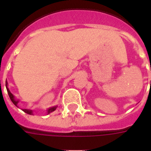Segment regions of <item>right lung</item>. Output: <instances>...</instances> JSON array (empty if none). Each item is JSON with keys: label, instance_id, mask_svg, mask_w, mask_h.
Wrapping results in <instances>:
<instances>
[{"label": "right lung", "instance_id": "obj_1", "mask_svg": "<svg viewBox=\"0 0 151 151\" xmlns=\"http://www.w3.org/2000/svg\"><path fill=\"white\" fill-rule=\"evenodd\" d=\"M7 85H8V83H7V81H6V88H7V91H8V96H9V97H10V99H11V100H12V103H14V104H15V106H17V103H18V102H19V101L15 100V98H14V96H13V95L12 94V93H11V92H10V91H9V89H8V87H7ZM56 107H57V106H53V107L49 108V109H48V114H50L51 112H52V111H54V110H55V109H56ZM23 110V111H24L25 113H27V114H32V112H33L32 110H27V109H24V110Z\"/></svg>", "mask_w": 151, "mask_h": 151}]
</instances>
